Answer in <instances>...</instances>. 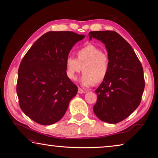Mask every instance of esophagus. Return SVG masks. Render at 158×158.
<instances>
[{
  "label": "esophagus",
  "instance_id": "34e87169",
  "mask_svg": "<svg viewBox=\"0 0 158 158\" xmlns=\"http://www.w3.org/2000/svg\"><path fill=\"white\" fill-rule=\"evenodd\" d=\"M78 93H79V94H84V93H85V91H84V90H83V89H81V88H79Z\"/></svg>",
  "mask_w": 158,
  "mask_h": 158
}]
</instances>
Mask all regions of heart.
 Returning a JSON list of instances; mask_svg holds the SVG:
<instances>
[{
    "instance_id": "1",
    "label": "heart",
    "mask_w": 158,
    "mask_h": 158,
    "mask_svg": "<svg viewBox=\"0 0 158 158\" xmlns=\"http://www.w3.org/2000/svg\"><path fill=\"white\" fill-rule=\"evenodd\" d=\"M76 59L68 57L65 60V71L68 77L75 80L82 70L81 83L84 86H91L94 83H102L110 71V58L98 47L88 44L75 52Z\"/></svg>"
}]
</instances>
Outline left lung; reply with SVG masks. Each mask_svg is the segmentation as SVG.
Listing matches in <instances>:
<instances>
[{"mask_svg": "<svg viewBox=\"0 0 158 158\" xmlns=\"http://www.w3.org/2000/svg\"><path fill=\"white\" fill-rule=\"evenodd\" d=\"M89 39L103 42L110 58V71L96 89L94 112L99 119L116 124L131 115L140 104L145 88L143 69L131 45L114 31L89 33Z\"/></svg>", "mask_w": 158, "mask_h": 158, "instance_id": "obj_1", "label": "left lung"}]
</instances>
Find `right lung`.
Masks as SVG:
<instances>
[{
  "mask_svg": "<svg viewBox=\"0 0 158 158\" xmlns=\"http://www.w3.org/2000/svg\"><path fill=\"white\" fill-rule=\"evenodd\" d=\"M85 38L73 31H48L36 40L18 70L17 93L22 111L42 125L60 120L78 88L66 74L65 60Z\"/></svg>",
  "mask_w": 158,
  "mask_h": 158,
  "instance_id": "add662e5",
  "label": "right lung"
}]
</instances>
